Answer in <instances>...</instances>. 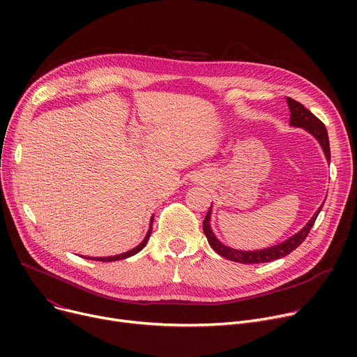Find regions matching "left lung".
<instances>
[{
    "label": "left lung",
    "instance_id": "left-lung-1",
    "mask_svg": "<svg viewBox=\"0 0 357 357\" xmlns=\"http://www.w3.org/2000/svg\"><path fill=\"white\" fill-rule=\"evenodd\" d=\"M288 101V105H289V111H291V126H295V127H304L305 130H308L310 133L320 142L324 153H326V158L327 160L330 162V142H328V135H327V128L324 126V123L317 119L312 112L310 109H307L301 102H298L292 98H287ZM323 207L318 208V211L312 215V218L308 221L307 226L296 233L295 236L289 237L287 241L284 243H279V245L273 246V248H269V249H264V250H256V252H241V250H236V249H231V248H227L224 246L222 243H220L214 233L211 231L210 229V210L207 213V215H205L204 218V222H202V230L205 233V236H207V240L210 243V246L222 257H226L229 260H233V261H238V264H245V265H253V264H265V261H272V260H276V259H280L284 257L287 255H289L292 250H295L301 243L307 238L311 227L314 226V222L318 217V214H320Z\"/></svg>",
    "mask_w": 357,
    "mask_h": 357
}]
</instances>
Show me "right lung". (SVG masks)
<instances>
[{
  "mask_svg": "<svg viewBox=\"0 0 357 357\" xmlns=\"http://www.w3.org/2000/svg\"><path fill=\"white\" fill-rule=\"evenodd\" d=\"M150 233H152V227L149 229V231H147V236L144 237V240L140 243V245L137 246V248H135L133 250H130V252H126V253H123V255H119V256H109V257H85V259H91V260H98V261H114V260H121V259H126V257H130V256H133V255H136V253H139L144 246H146V243H147V240H149V237H150Z\"/></svg>",
  "mask_w": 357,
  "mask_h": 357,
  "instance_id": "1",
  "label": "right lung"
}]
</instances>
